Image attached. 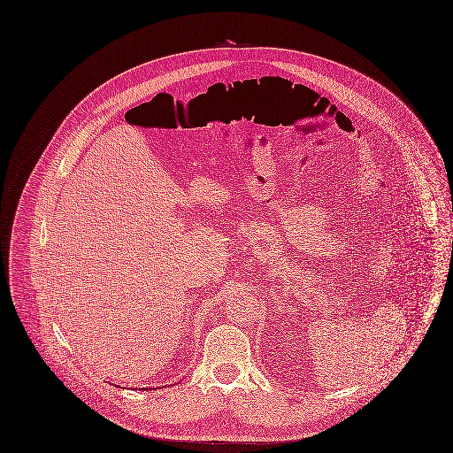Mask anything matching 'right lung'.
<instances>
[{
	"label": "right lung",
	"mask_w": 453,
	"mask_h": 453,
	"mask_svg": "<svg viewBox=\"0 0 453 453\" xmlns=\"http://www.w3.org/2000/svg\"><path fill=\"white\" fill-rule=\"evenodd\" d=\"M145 390H149V388H147V387H145Z\"/></svg>",
	"instance_id": "obj_1"
}]
</instances>
